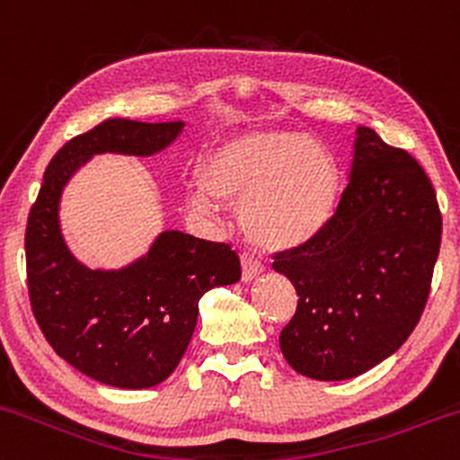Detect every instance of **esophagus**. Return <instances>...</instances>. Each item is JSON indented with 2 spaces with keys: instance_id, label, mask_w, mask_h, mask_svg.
<instances>
[{
  "instance_id": "1",
  "label": "esophagus",
  "mask_w": 460,
  "mask_h": 460,
  "mask_svg": "<svg viewBox=\"0 0 460 460\" xmlns=\"http://www.w3.org/2000/svg\"><path fill=\"white\" fill-rule=\"evenodd\" d=\"M263 272V263L254 257L252 252L241 254V279L252 281L254 277H259Z\"/></svg>"
}]
</instances>
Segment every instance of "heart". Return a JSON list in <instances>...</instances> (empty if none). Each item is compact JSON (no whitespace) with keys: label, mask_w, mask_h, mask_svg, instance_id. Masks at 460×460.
Wrapping results in <instances>:
<instances>
[{"label":"heart","mask_w":460,"mask_h":460,"mask_svg":"<svg viewBox=\"0 0 460 460\" xmlns=\"http://www.w3.org/2000/svg\"><path fill=\"white\" fill-rule=\"evenodd\" d=\"M188 203L203 217L241 203L245 236L266 250L306 243L333 217L340 170L333 154L297 131H248L224 140L201 167Z\"/></svg>","instance_id":"heart-1"}]
</instances>
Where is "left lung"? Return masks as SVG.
I'll list each match as a JSON object with an SVG mask.
<instances>
[{
    "label": "left lung",
    "mask_w": 460,
    "mask_h": 460,
    "mask_svg": "<svg viewBox=\"0 0 460 460\" xmlns=\"http://www.w3.org/2000/svg\"><path fill=\"white\" fill-rule=\"evenodd\" d=\"M440 232L434 185L416 158L358 127L331 221L272 263L299 295L279 335L288 365L313 380H349L398 351L425 311Z\"/></svg>",
    "instance_id": "obj_1"
}]
</instances>
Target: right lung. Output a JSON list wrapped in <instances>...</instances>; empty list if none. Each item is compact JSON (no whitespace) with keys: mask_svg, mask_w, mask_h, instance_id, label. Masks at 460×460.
Listing matches in <instances>:
<instances>
[{"mask_svg":"<svg viewBox=\"0 0 460 460\" xmlns=\"http://www.w3.org/2000/svg\"><path fill=\"white\" fill-rule=\"evenodd\" d=\"M185 122L109 118L71 138L49 163L26 224V277L33 315L53 351L89 378L120 389H147L183 358L199 299L239 281L228 243L179 230L156 236L147 254L120 270H91L71 254L60 230L62 190L95 154L152 156Z\"/></svg>","mask_w":460,"mask_h":460,"instance_id":"obj_1","label":"right lung"}]
</instances>
